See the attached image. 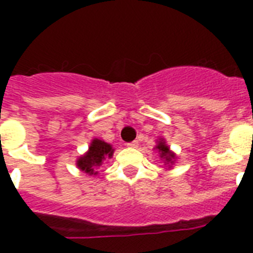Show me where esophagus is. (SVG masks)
<instances>
[{"label":"esophagus","instance_id":"esophagus-1","mask_svg":"<svg viewBox=\"0 0 253 253\" xmlns=\"http://www.w3.org/2000/svg\"><path fill=\"white\" fill-rule=\"evenodd\" d=\"M127 147H130V148H136V147H138V142H136V140H134V142L127 143Z\"/></svg>","mask_w":253,"mask_h":253}]
</instances>
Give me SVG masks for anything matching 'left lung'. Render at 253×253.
<instances>
[{
    "mask_svg": "<svg viewBox=\"0 0 253 253\" xmlns=\"http://www.w3.org/2000/svg\"><path fill=\"white\" fill-rule=\"evenodd\" d=\"M156 150L160 152V158L166 159L167 164H168V163H172V160L174 159V155H173L172 152L169 151L168 146H166L164 143L160 142V143H159V146L156 147Z\"/></svg>",
    "mask_w": 253,
    "mask_h": 253,
    "instance_id": "obj_1",
    "label": "left lung"
}]
</instances>
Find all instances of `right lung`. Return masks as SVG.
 <instances>
[{
  "mask_svg": "<svg viewBox=\"0 0 253 253\" xmlns=\"http://www.w3.org/2000/svg\"><path fill=\"white\" fill-rule=\"evenodd\" d=\"M113 152L114 150L110 144H107L99 139H94L91 142L86 155L77 160V167L87 174H97L95 168L102 164L103 159L113 156Z\"/></svg>",
  "mask_w": 253,
  "mask_h": 253,
  "instance_id": "right-lung-1",
  "label": "right lung"
}]
</instances>
